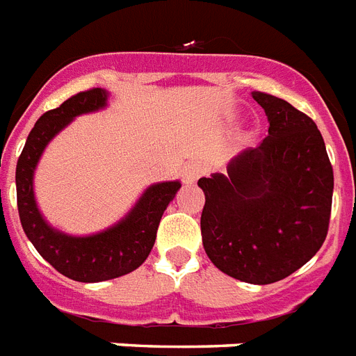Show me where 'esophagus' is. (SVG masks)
I'll list each match as a JSON object with an SVG mask.
<instances>
[{
    "instance_id": "34e87169",
    "label": "esophagus",
    "mask_w": 356,
    "mask_h": 356,
    "mask_svg": "<svg viewBox=\"0 0 356 356\" xmlns=\"http://www.w3.org/2000/svg\"><path fill=\"white\" fill-rule=\"evenodd\" d=\"M207 170V165L200 160H195V161H189V163L184 167V181L186 184H195L198 178H200L204 172Z\"/></svg>"
}]
</instances>
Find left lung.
I'll list each match as a JSON object with an SVG mask.
<instances>
[{
  "label": "left lung",
  "mask_w": 356,
  "mask_h": 356,
  "mask_svg": "<svg viewBox=\"0 0 356 356\" xmlns=\"http://www.w3.org/2000/svg\"><path fill=\"white\" fill-rule=\"evenodd\" d=\"M252 97L268 119V136L244 150L227 176L200 178L206 195L202 243L220 272L268 285L316 255L329 232L332 165L307 113L264 92Z\"/></svg>",
  "instance_id": "obj_1"
}]
</instances>
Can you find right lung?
Returning a JSON list of instances; mask_svg holds the SVG:
<instances>
[{"mask_svg":"<svg viewBox=\"0 0 356 356\" xmlns=\"http://www.w3.org/2000/svg\"><path fill=\"white\" fill-rule=\"evenodd\" d=\"M106 104V92L92 88L71 95L58 108L36 121L16 165L18 213L25 235L38 254L55 270L81 283H97L130 274L143 264L154 246L161 215L180 189V181H165L149 187L130 215L118 226L92 237H70L45 224L34 204L33 172L45 145L71 119Z\"/></svg>","mask_w":356,"mask_h":356,"instance_id":"obj_1","label":"right lung"}]
</instances>
